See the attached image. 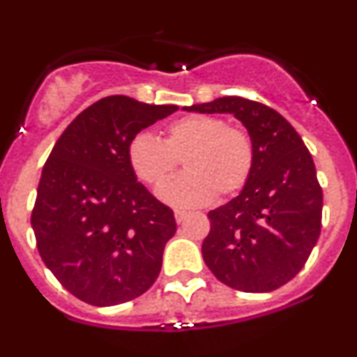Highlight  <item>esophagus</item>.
I'll return each instance as SVG.
<instances>
[{"instance_id":"1","label":"esophagus","mask_w":357,"mask_h":357,"mask_svg":"<svg viewBox=\"0 0 357 357\" xmlns=\"http://www.w3.org/2000/svg\"><path fill=\"white\" fill-rule=\"evenodd\" d=\"M174 218H176V222H178V225H181L183 221H185L186 218H188V212L186 211H174Z\"/></svg>"}]
</instances>
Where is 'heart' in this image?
<instances>
[{
	"label": "heart",
	"mask_w": 357,
	"mask_h": 357,
	"mask_svg": "<svg viewBox=\"0 0 357 357\" xmlns=\"http://www.w3.org/2000/svg\"><path fill=\"white\" fill-rule=\"evenodd\" d=\"M179 160L187 174L158 188V197L174 207H199L215 197H229L247 185L255 160L250 135L214 115H188L164 129L162 142L139 132L129 142L128 162L136 178L160 186Z\"/></svg>",
	"instance_id": "b5f03b06"
}]
</instances>
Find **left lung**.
<instances>
[{"instance_id": "8db88e82", "label": "left lung", "mask_w": 357, "mask_h": 357, "mask_svg": "<svg viewBox=\"0 0 357 357\" xmlns=\"http://www.w3.org/2000/svg\"><path fill=\"white\" fill-rule=\"evenodd\" d=\"M185 110L233 114L255 149L242 193L208 212L205 264L235 290L280 289L304 268L321 231L323 192L311 153L283 115L259 102L222 96Z\"/></svg>"}]
</instances>
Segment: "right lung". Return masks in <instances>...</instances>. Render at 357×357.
<instances>
[{"mask_svg":"<svg viewBox=\"0 0 357 357\" xmlns=\"http://www.w3.org/2000/svg\"><path fill=\"white\" fill-rule=\"evenodd\" d=\"M178 109L107 96L82 110L53 146L31 225L46 268L79 301L109 307L155 283L176 219L138 183L128 145Z\"/></svg>","mask_w":357,"mask_h":357,"instance_id":"right-lung-1","label":"right lung"}]
</instances>
